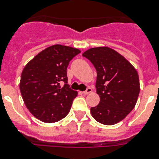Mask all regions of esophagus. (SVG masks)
Wrapping results in <instances>:
<instances>
[{"mask_svg":"<svg viewBox=\"0 0 159 159\" xmlns=\"http://www.w3.org/2000/svg\"><path fill=\"white\" fill-rule=\"evenodd\" d=\"M92 92V88H91V87H88V88H87V89L86 90L85 92H82V93H83L84 95H87V94H89V93H91Z\"/></svg>","mask_w":159,"mask_h":159,"instance_id":"1","label":"esophagus"}]
</instances>
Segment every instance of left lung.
<instances>
[{"label": "left lung", "mask_w": 159, "mask_h": 159, "mask_svg": "<svg viewBox=\"0 0 159 159\" xmlns=\"http://www.w3.org/2000/svg\"><path fill=\"white\" fill-rule=\"evenodd\" d=\"M82 56L92 62L97 73L100 102L91 108L92 117L106 125L119 123L137 102L140 91L138 72L125 57L109 47L89 48Z\"/></svg>", "instance_id": "1"}]
</instances>
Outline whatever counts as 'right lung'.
I'll return each mask as SVG.
<instances>
[{
  "label": "right lung",
  "mask_w": 159,
  "mask_h": 159,
  "mask_svg": "<svg viewBox=\"0 0 159 159\" xmlns=\"http://www.w3.org/2000/svg\"><path fill=\"white\" fill-rule=\"evenodd\" d=\"M79 49L55 44L32 58L21 73L20 90L30 112L39 120L53 123L69 112L77 96L67 84V67ZM64 81V87H60Z\"/></svg>",
  "instance_id": "right-lung-1"
}]
</instances>
